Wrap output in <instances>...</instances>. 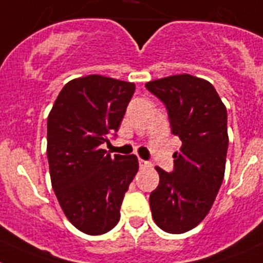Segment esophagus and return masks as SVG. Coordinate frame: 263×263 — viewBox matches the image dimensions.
Returning <instances> with one entry per match:
<instances>
[{"label": "esophagus", "mask_w": 263, "mask_h": 263, "mask_svg": "<svg viewBox=\"0 0 263 263\" xmlns=\"http://www.w3.org/2000/svg\"><path fill=\"white\" fill-rule=\"evenodd\" d=\"M139 165H140V167H141V168L151 167V166H152L148 161H145V159H141V158H139Z\"/></svg>", "instance_id": "obj_1"}]
</instances>
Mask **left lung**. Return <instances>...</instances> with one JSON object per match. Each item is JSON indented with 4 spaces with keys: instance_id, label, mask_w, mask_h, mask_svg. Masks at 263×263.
I'll return each mask as SVG.
<instances>
[{
    "instance_id": "1",
    "label": "left lung",
    "mask_w": 263,
    "mask_h": 263,
    "mask_svg": "<svg viewBox=\"0 0 263 263\" xmlns=\"http://www.w3.org/2000/svg\"><path fill=\"white\" fill-rule=\"evenodd\" d=\"M167 109L171 132L181 140L174 170L157 166L152 217L168 234L195 228L212 209L222 185L228 149L227 110L208 80L183 73L145 84Z\"/></svg>"
}]
</instances>
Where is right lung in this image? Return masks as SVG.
Listing matches in <instances>:
<instances>
[{"label":"right lung","mask_w":263,"mask_h":263,"mask_svg":"<svg viewBox=\"0 0 263 263\" xmlns=\"http://www.w3.org/2000/svg\"><path fill=\"white\" fill-rule=\"evenodd\" d=\"M134 92V83L88 75L68 82L49 112L51 187L67 219L87 235L117 226L139 170L135 154L111 156L102 149L115 136Z\"/></svg>","instance_id":"add662e5"}]
</instances>
